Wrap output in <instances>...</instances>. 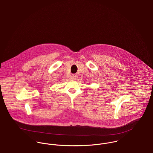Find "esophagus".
<instances>
[{
    "label": "esophagus",
    "mask_w": 153,
    "mask_h": 153,
    "mask_svg": "<svg viewBox=\"0 0 153 153\" xmlns=\"http://www.w3.org/2000/svg\"><path fill=\"white\" fill-rule=\"evenodd\" d=\"M71 77H72L71 78H72L73 80H76V79H77V77H78V76H77V74H73Z\"/></svg>",
    "instance_id": "obj_1"
}]
</instances>
